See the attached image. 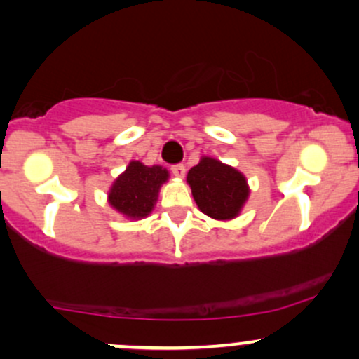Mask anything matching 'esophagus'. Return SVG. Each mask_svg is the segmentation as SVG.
<instances>
[{
	"instance_id": "esophagus-1",
	"label": "esophagus",
	"mask_w": 359,
	"mask_h": 359,
	"mask_svg": "<svg viewBox=\"0 0 359 359\" xmlns=\"http://www.w3.org/2000/svg\"><path fill=\"white\" fill-rule=\"evenodd\" d=\"M172 174H174V177H177V179H184L185 167L184 165H174V167H172Z\"/></svg>"
}]
</instances>
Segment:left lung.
Masks as SVG:
<instances>
[{"mask_svg": "<svg viewBox=\"0 0 359 359\" xmlns=\"http://www.w3.org/2000/svg\"><path fill=\"white\" fill-rule=\"evenodd\" d=\"M187 184L201 212L216 221L240 216L250 197L246 177L212 156H201L199 163L189 170Z\"/></svg>", "mask_w": 359, "mask_h": 359, "instance_id": "left-lung-1", "label": "left lung"}]
</instances>
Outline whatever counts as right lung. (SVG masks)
<instances>
[{"mask_svg": "<svg viewBox=\"0 0 359 359\" xmlns=\"http://www.w3.org/2000/svg\"><path fill=\"white\" fill-rule=\"evenodd\" d=\"M168 177L170 174L162 165L148 167L140 160H131L125 172L111 184L108 203L126 219H143L154 211L160 187Z\"/></svg>", "mask_w": 359, "mask_h": 359, "instance_id": "right-lung-1", "label": "right lung"}]
</instances>
